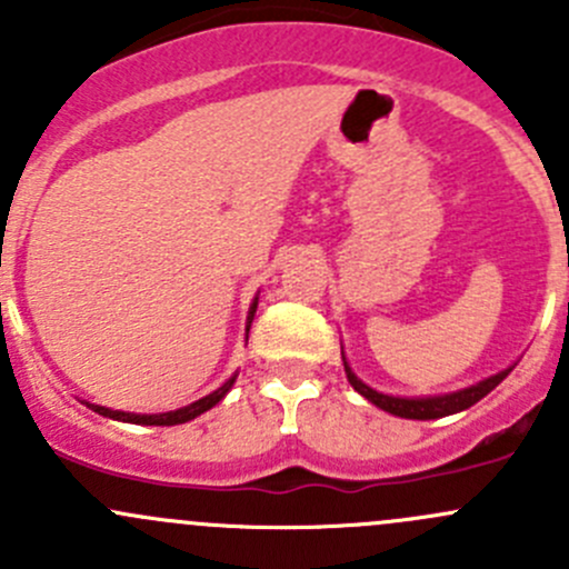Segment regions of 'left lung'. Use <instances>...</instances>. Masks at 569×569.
<instances>
[{
    "instance_id": "1",
    "label": "left lung",
    "mask_w": 569,
    "mask_h": 569,
    "mask_svg": "<svg viewBox=\"0 0 569 569\" xmlns=\"http://www.w3.org/2000/svg\"><path fill=\"white\" fill-rule=\"evenodd\" d=\"M343 371H347L349 386L363 396V399H369L371 405L380 407V410L391 412V416H399V418L432 421V418H443V416H451V412H460V410H468V407H473L476 401L485 399L492 388L501 386V380H507V375L512 369L498 371V375L487 377V380L476 382V386H470V388H462V391L443 393V396H418V399H407V396H388V393L375 391V388L366 386L363 380H358V375L349 369L347 358H343Z\"/></svg>"
}]
</instances>
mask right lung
<instances>
[{"instance_id":"obj_1","label":"right lung","mask_w":569,"mask_h":569,"mask_svg":"<svg viewBox=\"0 0 569 569\" xmlns=\"http://www.w3.org/2000/svg\"><path fill=\"white\" fill-rule=\"evenodd\" d=\"M256 308H258V297H256V300H252V306H250L248 325H244V332H250L252 317H256ZM233 382H237V375H233L231 380H228V382H222V386L217 388V391H211L209 396H203V399L192 401V405L178 407V410H170V412H153V416H140V412H123V410H109V407L90 405V401H84V405H88L90 410L99 412V416L114 418V421H126V423H146V427H176V423H187V421H192V418H198L200 412L211 410V407H214L217 401L226 399V393L231 391Z\"/></svg>"}]
</instances>
